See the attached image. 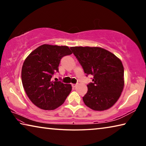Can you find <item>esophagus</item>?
<instances>
[{
	"label": "esophagus",
	"instance_id": "esophagus-1",
	"mask_svg": "<svg viewBox=\"0 0 146 146\" xmlns=\"http://www.w3.org/2000/svg\"><path fill=\"white\" fill-rule=\"evenodd\" d=\"M71 86H72L73 88H75L76 86H77V84H71Z\"/></svg>",
	"mask_w": 146,
	"mask_h": 146
}]
</instances>
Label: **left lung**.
<instances>
[{
  "label": "left lung",
  "instance_id": "1",
  "mask_svg": "<svg viewBox=\"0 0 146 146\" xmlns=\"http://www.w3.org/2000/svg\"><path fill=\"white\" fill-rule=\"evenodd\" d=\"M86 75H93L84 97L85 104L95 111L108 110L117 102L124 86L123 66L114 54L99 47H71Z\"/></svg>",
  "mask_w": 146,
  "mask_h": 146
}]
</instances>
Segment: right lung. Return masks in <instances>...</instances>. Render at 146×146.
I'll list each match as a JSON object with an SVG mask.
<instances>
[{"label": "right lung", "mask_w": 146, "mask_h": 146, "mask_svg": "<svg viewBox=\"0 0 146 146\" xmlns=\"http://www.w3.org/2000/svg\"><path fill=\"white\" fill-rule=\"evenodd\" d=\"M72 54L68 46L43 44L24 60L21 78L24 90L33 104L44 110H53L64 102L72 87L60 81H53L58 72L61 58Z\"/></svg>", "instance_id": "obj_1"}]
</instances>
